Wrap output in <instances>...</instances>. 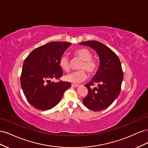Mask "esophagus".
Wrapping results in <instances>:
<instances>
[{
	"label": "esophagus",
	"instance_id": "1",
	"mask_svg": "<svg viewBox=\"0 0 148 148\" xmlns=\"http://www.w3.org/2000/svg\"><path fill=\"white\" fill-rule=\"evenodd\" d=\"M71 86L73 87V88H77V87H79V84H71Z\"/></svg>",
	"mask_w": 148,
	"mask_h": 148
}]
</instances>
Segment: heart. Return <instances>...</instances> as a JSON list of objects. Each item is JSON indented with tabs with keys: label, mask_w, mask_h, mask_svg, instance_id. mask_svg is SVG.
Segmentation results:
<instances>
[{
	"label": "heart",
	"mask_w": 148,
	"mask_h": 148,
	"mask_svg": "<svg viewBox=\"0 0 148 148\" xmlns=\"http://www.w3.org/2000/svg\"><path fill=\"white\" fill-rule=\"evenodd\" d=\"M75 56L83 60L78 69L80 70L74 71L65 77L67 82L73 83H79L87 78V75L84 70L90 75H95L97 71L98 65L96 60L92 59V54L90 51L86 48H80L75 52ZM59 65L64 71L68 72L70 70V61L66 55H63L59 60Z\"/></svg>",
	"instance_id": "obj_1"
}]
</instances>
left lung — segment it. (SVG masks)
<instances>
[{
	"mask_svg": "<svg viewBox=\"0 0 148 148\" xmlns=\"http://www.w3.org/2000/svg\"><path fill=\"white\" fill-rule=\"evenodd\" d=\"M79 44L95 49L100 60L96 75L90 82L84 85L88 93L83 99V104L92 110H102L112 104L120 92L123 78L120 60L114 51L100 42L89 41ZM96 84H98L97 88H91Z\"/></svg>",
	"mask_w": 148,
	"mask_h": 148,
	"instance_id": "obj_1",
	"label": "left lung"
}]
</instances>
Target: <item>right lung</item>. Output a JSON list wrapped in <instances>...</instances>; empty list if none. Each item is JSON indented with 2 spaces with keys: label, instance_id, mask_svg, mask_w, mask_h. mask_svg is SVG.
I'll list each match as a JSON object with an SVG mask.
<instances>
[{
  "label": "right lung",
  "instance_id": "right-lung-1",
  "mask_svg": "<svg viewBox=\"0 0 148 148\" xmlns=\"http://www.w3.org/2000/svg\"><path fill=\"white\" fill-rule=\"evenodd\" d=\"M70 46L69 42H51L36 48L25 59L21 86L26 99L34 108L52 109L71 86L70 82H51L52 79H60L63 75L59 60Z\"/></svg>",
  "mask_w": 148,
  "mask_h": 148
}]
</instances>
